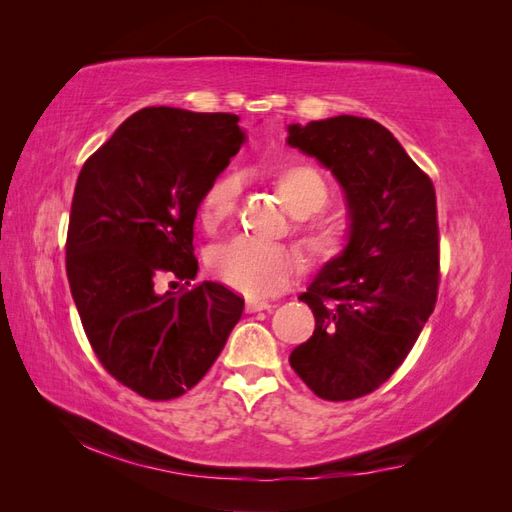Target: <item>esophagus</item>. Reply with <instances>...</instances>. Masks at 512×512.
Returning a JSON list of instances; mask_svg holds the SVG:
<instances>
[{
    "label": "esophagus",
    "mask_w": 512,
    "mask_h": 512,
    "mask_svg": "<svg viewBox=\"0 0 512 512\" xmlns=\"http://www.w3.org/2000/svg\"><path fill=\"white\" fill-rule=\"evenodd\" d=\"M273 305L269 303V301H247V305H245V309H247V312H250V314H254V312H262V309H271Z\"/></svg>",
    "instance_id": "1"
}]
</instances>
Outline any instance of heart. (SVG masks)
Here are the masks:
<instances>
[{"instance_id":"obj_1","label":"heart","mask_w":512,"mask_h":512,"mask_svg":"<svg viewBox=\"0 0 512 512\" xmlns=\"http://www.w3.org/2000/svg\"><path fill=\"white\" fill-rule=\"evenodd\" d=\"M271 183L294 218L320 213L331 200V188L320 170L307 162H286L271 173ZM241 179L222 173L205 190L198 205V220L207 232H218L237 209ZM301 243L318 260H335L346 252L350 228L337 218H320L297 226ZM305 267L303 256L282 243H265L250 237L232 239L209 254V269L226 286L245 297L262 299L282 292Z\"/></svg>"}]
</instances>
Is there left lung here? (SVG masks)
<instances>
[{
  "label": "left lung",
  "instance_id": "left-lung-1",
  "mask_svg": "<svg viewBox=\"0 0 512 512\" xmlns=\"http://www.w3.org/2000/svg\"><path fill=\"white\" fill-rule=\"evenodd\" d=\"M288 143L342 183L350 243L309 284L314 335L290 354L320 399L348 401L389 380L438 301L436 190L397 138L374 119L339 115L288 128Z\"/></svg>",
  "mask_w": 512,
  "mask_h": 512
}]
</instances>
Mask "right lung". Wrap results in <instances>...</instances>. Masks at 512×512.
<instances>
[{"label": "right lung", "instance_id": "right-lung-1", "mask_svg": "<svg viewBox=\"0 0 512 512\" xmlns=\"http://www.w3.org/2000/svg\"><path fill=\"white\" fill-rule=\"evenodd\" d=\"M239 117L149 106L91 153L72 196L66 273L85 335L117 382L151 401L196 386L226 346L243 299L198 273L194 220L237 156Z\"/></svg>", "mask_w": 512, "mask_h": 512}]
</instances>
